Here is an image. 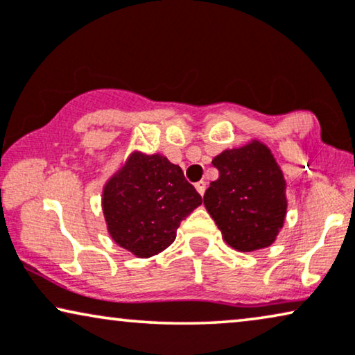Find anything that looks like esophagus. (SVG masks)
<instances>
[{"instance_id": "esophagus-1", "label": "esophagus", "mask_w": 355, "mask_h": 355, "mask_svg": "<svg viewBox=\"0 0 355 355\" xmlns=\"http://www.w3.org/2000/svg\"><path fill=\"white\" fill-rule=\"evenodd\" d=\"M195 188H196V191L202 196V195H205V191H206V182H202V180L198 182L196 185H195Z\"/></svg>"}]
</instances>
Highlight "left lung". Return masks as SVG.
<instances>
[{
  "label": "left lung",
  "instance_id": "8db88e82",
  "mask_svg": "<svg viewBox=\"0 0 355 355\" xmlns=\"http://www.w3.org/2000/svg\"><path fill=\"white\" fill-rule=\"evenodd\" d=\"M219 178L205 193V206L229 247L242 253L276 242L287 214L284 173L271 149L258 139L212 159Z\"/></svg>",
  "mask_w": 355,
  "mask_h": 355
}]
</instances>
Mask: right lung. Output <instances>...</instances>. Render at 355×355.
<instances>
[{"mask_svg":"<svg viewBox=\"0 0 355 355\" xmlns=\"http://www.w3.org/2000/svg\"><path fill=\"white\" fill-rule=\"evenodd\" d=\"M202 202L182 168L162 154L135 150L105 182L102 211L110 237L138 258L173 243L180 222Z\"/></svg>","mask_w":355,"mask_h":355,"instance_id":"1","label":"right lung"}]
</instances>
